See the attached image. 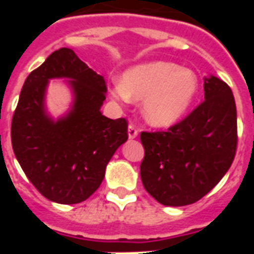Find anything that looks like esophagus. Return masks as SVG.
Returning a JSON list of instances; mask_svg holds the SVG:
<instances>
[{"label": "esophagus", "mask_w": 254, "mask_h": 254, "mask_svg": "<svg viewBox=\"0 0 254 254\" xmlns=\"http://www.w3.org/2000/svg\"><path fill=\"white\" fill-rule=\"evenodd\" d=\"M137 134H138L137 127L130 124V125L127 127V136H129V138H136L137 137Z\"/></svg>", "instance_id": "1"}]
</instances>
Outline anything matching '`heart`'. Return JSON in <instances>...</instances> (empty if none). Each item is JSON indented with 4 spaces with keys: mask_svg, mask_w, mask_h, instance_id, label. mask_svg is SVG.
I'll return each mask as SVG.
<instances>
[{
    "mask_svg": "<svg viewBox=\"0 0 254 254\" xmlns=\"http://www.w3.org/2000/svg\"><path fill=\"white\" fill-rule=\"evenodd\" d=\"M198 92L196 73L167 61H152L129 67L121 84L110 88L113 99L143 100V117L149 125L170 127L181 121Z\"/></svg>",
    "mask_w": 254,
    "mask_h": 254,
    "instance_id": "b5f03b06",
    "label": "heart"
}]
</instances>
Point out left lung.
I'll list each match as a JSON object with an SVG mask.
<instances>
[{
    "label": "left lung",
    "instance_id": "left-lung-1",
    "mask_svg": "<svg viewBox=\"0 0 254 254\" xmlns=\"http://www.w3.org/2000/svg\"><path fill=\"white\" fill-rule=\"evenodd\" d=\"M141 181L156 201L182 207L207 194L233 163L237 107L227 84L204 78V102L166 132H141Z\"/></svg>",
    "mask_w": 254,
    "mask_h": 254
}]
</instances>
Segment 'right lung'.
I'll return each mask as SVG.
<instances>
[{"label": "right lung", "mask_w": 254, "mask_h": 254, "mask_svg": "<svg viewBox=\"0 0 254 254\" xmlns=\"http://www.w3.org/2000/svg\"><path fill=\"white\" fill-rule=\"evenodd\" d=\"M69 78L75 100L71 111L54 122L44 109L50 78ZM103 76L87 66L73 50L52 53L28 74L10 127L12 147L21 169L42 196L58 204L87 200L105 178L106 166L127 140L125 118L102 116Z\"/></svg>", "instance_id": "obj_1"}]
</instances>
